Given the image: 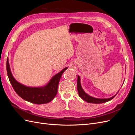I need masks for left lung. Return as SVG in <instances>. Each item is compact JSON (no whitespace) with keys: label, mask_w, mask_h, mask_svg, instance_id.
Wrapping results in <instances>:
<instances>
[{"label":"left lung","mask_w":135,"mask_h":135,"mask_svg":"<svg viewBox=\"0 0 135 135\" xmlns=\"http://www.w3.org/2000/svg\"><path fill=\"white\" fill-rule=\"evenodd\" d=\"M77 89H78V92L79 96L83 100L87 102V103H93V104L104 103H106V102H108L109 101H110L111 100H112L113 98L117 95V94H116L115 95H114V96H113L112 97L108 98V99H97V98L93 97L91 96L88 95L87 93H86L84 91L82 87H81V86L80 76L79 75H78V79H77Z\"/></svg>","instance_id":"left-lung-1"}]
</instances>
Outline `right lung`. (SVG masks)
<instances>
[{"label": "right lung", "instance_id": "right-lung-1", "mask_svg": "<svg viewBox=\"0 0 135 135\" xmlns=\"http://www.w3.org/2000/svg\"><path fill=\"white\" fill-rule=\"evenodd\" d=\"M68 68H64L52 78L49 83L44 87H30L24 85L16 80L12 74L8 59L7 61V71L10 83L14 90L22 99L35 104L50 103L57 93V88L61 76Z\"/></svg>", "mask_w": 135, "mask_h": 135}]
</instances>
